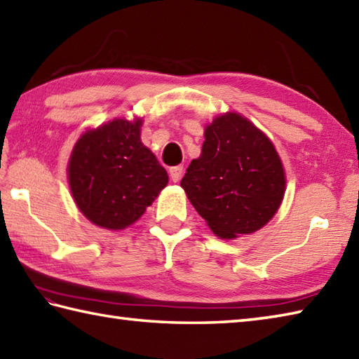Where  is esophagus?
Segmentation results:
<instances>
[{"mask_svg":"<svg viewBox=\"0 0 359 359\" xmlns=\"http://www.w3.org/2000/svg\"><path fill=\"white\" fill-rule=\"evenodd\" d=\"M182 174H184V166L182 165L170 168V175L172 182H179L182 179Z\"/></svg>","mask_w":359,"mask_h":359,"instance_id":"esophagus-1","label":"esophagus"}]
</instances>
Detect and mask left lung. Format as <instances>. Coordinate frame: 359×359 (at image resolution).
Masks as SVG:
<instances>
[{
	"instance_id": "obj_1",
	"label": "left lung",
	"mask_w": 359,
	"mask_h": 359,
	"mask_svg": "<svg viewBox=\"0 0 359 359\" xmlns=\"http://www.w3.org/2000/svg\"><path fill=\"white\" fill-rule=\"evenodd\" d=\"M199 158L180 182L208 227L222 240L266 226L283 201L286 179L271 140L240 114L216 116L205 128Z\"/></svg>"
}]
</instances>
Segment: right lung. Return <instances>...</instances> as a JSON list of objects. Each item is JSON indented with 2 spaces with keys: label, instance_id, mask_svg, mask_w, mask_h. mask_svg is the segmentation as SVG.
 <instances>
[{
  "label": "right lung",
  "instance_id": "right-lung-1",
  "mask_svg": "<svg viewBox=\"0 0 359 359\" xmlns=\"http://www.w3.org/2000/svg\"><path fill=\"white\" fill-rule=\"evenodd\" d=\"M142 119L116 118L87 130L68 161L76 205L97 227L123 230L168 185V174L140 138Z\"/></svg>",
  "mask_w": 359,
  "mask_h": 359
}]
</instances>
